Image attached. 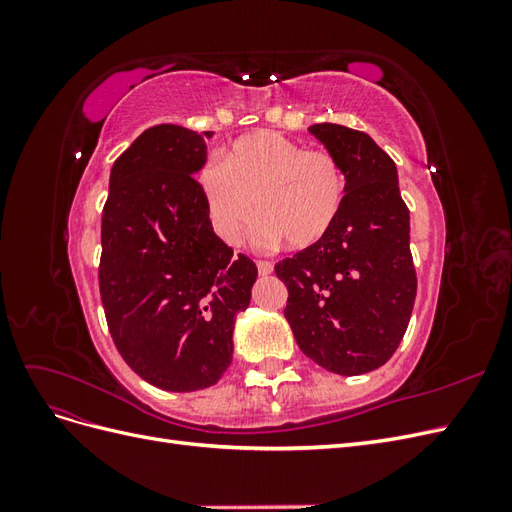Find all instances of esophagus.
<instances>
[{
    "label": "esophagus",
    "mask_w": 512,
    "mask_h": 512,
    "mask_svg": "<svg viewBox=\"0 0 512 512\" xmlns=\"http://www.w3.org/2000/svg\"><path fill=\"white\" fill-rule=\"evenodd\" d=\"M256 267H258L260 275H269L273 271V265H271V262H267V260H258Z\"/></svg>",
    "instance_id": "1"
}]
</instances>
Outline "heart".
<instances>
[{"label": "heart", "instance_id": "obj_1", "mask_svg": "<svg viewBox=\"0 0 512 512\" xmlns=\"http://www.w3.org/2000/svg\"><path fill=\"white\" fill-rule=\"evenodd\" d=\"M213 228L237 243L260 211V237L312 247L329 235L346 203L344 168L327 151H309L280 132L258 130L237 138L224 162L200 170Z\"/></svg>", "mask_w": 512, "mask_h": 512}]
</instances>
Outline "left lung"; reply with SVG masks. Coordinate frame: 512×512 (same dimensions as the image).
Segmentation results:
<instances>
[{
  "label": "left lung",
  "instance_id": "obj_1",
  "mask_svg": "<svg viewBox=\"0 0 512 512\" xmlns=\"http://www.w3.org/2000/svg\"><path fill=\"white\" fill-rule=\"evenodd\" d=\"M344 168L346 203L333 230L275 265L288 288L284 316L305 356L339 376L391 359L416 299L410 211L397 166L374 138L337 123L309 128Z\"/></svg>",
  "mask_w": 512,
  "mask_h": 512
}]
</instances>
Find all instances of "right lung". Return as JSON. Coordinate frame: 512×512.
Listing matches in <instances>:
<instances>
[{
	"instance_id": "add662e5",
	"label": "right lung",
	"mask_w": 512,
	"mask_h": 512,
	"mask_svg": "<svg viewBox=\"0 0 512 512\" xmlns=\"http://www.w3.org/2000/svg\"><path fill=\"white\" fill-rule=\"evenodd\" d=\"M205 132L162 123L111 168L102 211L100 294L119 354L164 391L218 382L258 269L213 232L200 183Z\"/></svg>"
}]
</instances>
